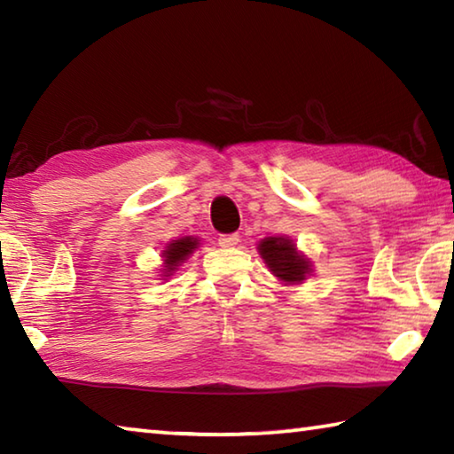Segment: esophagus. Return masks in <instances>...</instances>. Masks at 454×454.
Instances as JSON below:
<instances>
[{"mask_svg":"<svg viewBox=\"0 0 454 454\" xmlns=\"http://www.w3.org/2000/svg\"><path fill=\"white\" fill-rule=\"evenodd\" d=\"M238 242H240V236L238 234H222L218 238V244L222 246V248H232V246H236Z\"/></svg>","mask_w":454,"mask_h":454,"instance_id":"esophagus-1","label":"esophagus"}]
</instances>
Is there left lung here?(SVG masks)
<instances>
[{
    "label": "left lung",
    "mask_w": 454,
    "mask_h": 454,
    "mask_svg": "<svg viewBox=\"0 0 454 454\" xmlns=\"http://www.w3.org/2000/svg\"><path fill=\"white\" fill-rule=\"evenodd\" d=\"M258 252L270 272L284 284H302L312 272V262L301 254L288 236H270L260 240Z\"/></svg>",
    "instance_id": "obj_1"
}]
</instances>
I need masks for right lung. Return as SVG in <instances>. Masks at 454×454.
I'll return each instance as SVG.
<instances>
[{
  "instance_id": "1",
  "label": "right lung",
  "mask_w": 454,
  "mask_h": 454,
  "mask_svg": "<svg viewBox=\"0 0 454 454\" xmlns=\"http://www.w3.org/2000/svg\"><path fill=\"white\" fill-rule=\"evenodd\" d=\"M200 240L194 236H184L178 238V240H172L170 244L166 246V250L162 252V258H164V268H162V276L166 278H170V276L178 270V266H182L184 260H186L192 252L198 248Z\"/></svg>"
}]
</instances>
